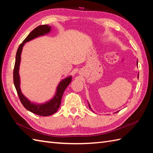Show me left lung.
Masks as SVG:
<instances>
[{
    "label": "left lung",
    "instance_id": "1",
    "mask_svg": "<svg viewBox=\"0 0 153 153\" xmlns=\"http://www.w3.org/2000/svg\"><path fill=\"white\" fill-rule=\"evenodd\" d=\"M138 77H139V76H138ZM89 108H91V107H90V106H89Z\"/></svg>",
    "mask_w": 153,
    "mask_h": 153
}]
</instances>
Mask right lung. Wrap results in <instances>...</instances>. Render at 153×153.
Returning a JSON list of instances; mask_svg holds the SVG:
<instances>
[{
	"label": "right lung",
	"instance_id": "add662e5",
	"mask_svg": "<svg viewBox=\"0 0 153 153\" xmlns=\"http://www.w3.org/2000/svg\"><path fill=\"white\" fill-rule=\"evenodd\" d=\"M51 26L48 25H42L35 28L31 33L27 35V37L25 39L24 41L19 45L18 48L17 53L16 55V61L14 64V72H13V78H14V83L16 87V91L20 100L22 104L25 108L28 110L29 111L33 112L35 114L42 116H48L53 114L56 112L58 109L59 108L61 104V100L62 98L63 93L65 89H66L68 85H69L71 81V77H68L63 79L59 83L57 87V91L54 98L51 100L50 101L42 105H35L31 102L26 97L23 95L20 87H19V63L21 60V53L22 51V48L24 45L27 41L33 39L34 38L37 37L39 36H41L45 34L49 33L51 31Z\"/></svg>",
	"mask_w": 153,
	"mask_h": 153
}]
</instances>
